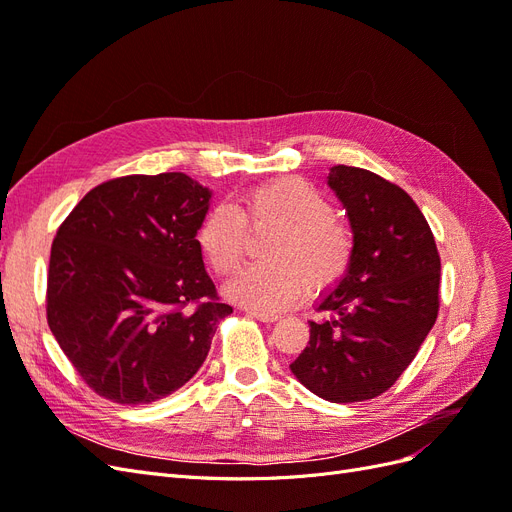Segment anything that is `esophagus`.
<instances>
[{"label":"esophagus","mask_w":512,"mask_h":512,"mask_svg":"<svg viewBox=\"0 0 512 512\" xmlns=\"http://www.w3.org/2000/svg\"><path fill=\"white\" fill-rule=\"evenodd\" d=\"M245 314H247V316H252V318H256V320H260V322H275V320H280V316H277V314L256 312V309H245Z\"/></svg>","instance_id":"esophagus-1"}]
</instances>
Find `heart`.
I'll list each match as a JSON object with an SVG mask.
<instances>
[{"label": "heart", "instance_id": "b5f03b06", "mask_svg": "<svg viewBox=\"0 0 512 512\" xmlns=\"http://www.w3.org/2000/svg\"><path fill=\"white\" fill-rule=\"evenodd\" d=\"M247 224L277 226L265 243L267 262L245 267L226 286V294L256 312H282L297 303L305 288L329 292L348 275L356 237L335 215L333 200L301 177H282L254 185L241 207L213 205L196 230V243L218 275L235 273L247 247Z\"/></svg>", "mask_w": 512, "mask_h": 512}]
</instances>
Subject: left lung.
Returning a JSON list of instances; mask_svg holds the SVG:
<instances>
[{
    "mask_svg": "<svg viewBox=\"0 0 512 512\" xmlns=\"http://www.w3.org/2000/svg\"><path fill=\"white\" fill-rule=\"evenodd\" d=\"M329 185L356 237L354 262L318 305L292 374L333 404L386 393L412 363L440 309V254L406 190L371 170L333 166Z\"/></svg>",
    "mask_w": 512,
    "mask_h": 512,
    "instance_id": "1",
    "label": "left lung"
}]
</instances>
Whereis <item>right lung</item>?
Returning <instances> with one entry per match:
<instances>
[{
  "instance_id": "right-lung-1",
  "label": "right lung",
  "mask_w": 512,
  "mask_h": 512,
  "mask_svg": "<svg viewBox=\"0 0 512 512\" xmlns=\"http://www.w3.org/2000/svg\"><path fill=\"white\" fill-rule=\"evenodd\" d=\"M209 198L183 173L126 175L89 190L57 228L46 320L100 397L138 406L175 393L232 314L196 243Z\"/></svg>"
}]
</instances>
